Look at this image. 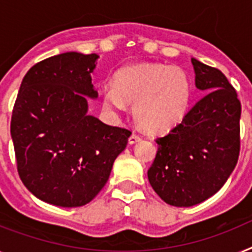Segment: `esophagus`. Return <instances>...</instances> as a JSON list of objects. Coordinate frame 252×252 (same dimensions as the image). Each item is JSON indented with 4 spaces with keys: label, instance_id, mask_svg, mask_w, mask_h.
<instances>
[{
    "label": "esophagus",
    "instance_id": "obj_1",
    "mask_svg": "<svg viewBox=\"0 0 252 252\" xmlns=\"http://www.w3.org/2000/svg\"><path fill=\"white\" fill-rule=\"evenodd\" d=\"M141 136H138V134H137V133H133L132 136L129 137V139H128V141H129V143L130 145H133V143H136V142H138V141H141Z\"/></svg>",
    "mask_w": 252,
    "mask_h": 252
}]
</instances>
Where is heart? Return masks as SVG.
I'll return each mask as SVG.
<instances>
[{
    "label": "heart",
    "mask_w": 252,
    "mask_h": 252,
    "mask_svg": "<svg viewBox=\"0 0 252 252\" xmlns=\"http://www.w3.org/2000/svg\"><path fill=\"white\" fill-rule=\"evenodd\" d=\"M191 96V82L183 69L146 64L116 74L115 83L103 88V105L113 113H123L126 103H134L139 126L147 132L164 133L183 120Z\"/></svg>",
    "instance_id": "heart-1"
}]
</instances>
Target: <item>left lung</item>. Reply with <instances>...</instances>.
I'll list each match as a JSON object with an SVG mask.
<instances>
[{
    "mask_svg": "<svg viewBox=\"0 0 252 252\" xmlns=\"http://www.w3.org/2000/svg\"><path fill=\"white\" fill-rule=\"evenodd\" d=\"M194 83L206 92L164 137L147 177L169 205L188 208L208 200L229 178L240 155L241 102L223 73L191 59Z\"/></svg>",
    "mask_w": 252,
    "mask_h": 252,
    "instance_id": "8db88e82",
    "label": "left lung"
}]
</instances>
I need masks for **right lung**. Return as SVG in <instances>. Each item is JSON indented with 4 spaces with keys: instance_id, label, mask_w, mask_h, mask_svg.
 <instances>
[{
    "instance_id": "add662e5",
    "label": "right lung",
    "mask_w": 252,
    "mask_h": 252,
    "mask_svg": "<svg viewBox=\"0 0 252 252\" xmlns=\"http://www.w3.org/2000/svg\"><path fill=\"white\" fill-rule=\"evenodd\" d=\"M98 55L65 52L32 66L11 116L19 177L35 197L63 208L92 201L132 132L88 115Z\"/></svg>"
}]
</instances>
